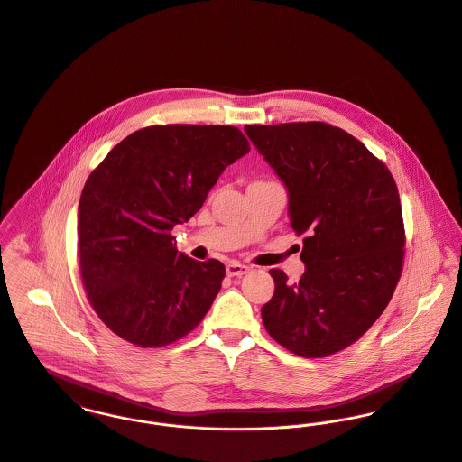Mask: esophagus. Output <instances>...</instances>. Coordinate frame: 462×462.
<instances>
[{"label":"esophagus","mask_w":462,"mask_h":462,"mask_svg":"<svg viewBox=\"0 0 462 462\" xmlns=\"http://www.w3.org/2000/svg\"><path fill=\"white\" fill-rule=\"evenodd\" d=\"M246 273H250V267L245 265V263L230 262V263L226 265V274H228V276H243V274H246Z\"/></svg>","instance_id":"1"}]
</instances>
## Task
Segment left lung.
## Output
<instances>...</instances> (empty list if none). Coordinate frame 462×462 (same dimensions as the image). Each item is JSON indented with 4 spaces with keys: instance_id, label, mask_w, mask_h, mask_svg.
Wrapping results in <instances>:
<instances>
[{
    "instance_id": "8db88e82",
    "label": "left lung",
    "mask_w": 462,
    "mask_h": 462,
    "mask_svg": "<svg viewBox=\"0 0 462 462\" xmlns=\"http://www.w3.org/2000/svg\"><path fill=\"white\" fill-rule=\"evenodd\" d=\"M245 133L287 188L291 226L307 234L298 283L269 271L274 294L262 307L263 326L294 355H335L377 320L401 278L406 237L397 184L340 127L291 122Z\"/></svg>"
}]
</instances>
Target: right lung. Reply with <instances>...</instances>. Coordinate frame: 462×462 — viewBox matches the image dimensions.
<instances>
[{
	"instance_id": "right-lung-1",
	"label": "right lung",
	"mask_w": 462,
	"mask_h": 462,
	"mask_svg": "<svg viewBox=\"0 0 462 462\" xmlns=\"http://www.w3.org/2000/svg\"><path fill=\"white\" fill-rule=\"evenodd\" d=\"M248 152L232 125H152L124 138L90 173L78 207L81 278L90 305L120 338L162 347L202 322L225 265L177 252L170 232Z\"/></svg>"
}]
</instances>
